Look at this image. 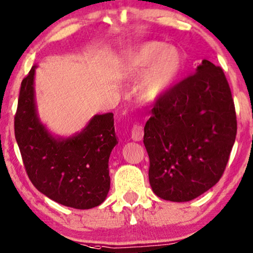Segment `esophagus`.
<instances>
[{"label":"esophagus","mask_w":253,"mask_h":253,"mask_svg":"<svg viewBox=\"0 0 253 253\" xmlns=\"http://www.w3.org/2000/svg\"><path fill=\"white\" fill-rule=\"evenodd\" d=\"M144 136V127L140 123L133 124L131 129V138L133 140H142Z\"/></svg>","instance_id":"34e87169"}]
</instances>
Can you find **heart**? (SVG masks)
I'll return each instance as SVG.
<instances>
[{
  "mask_svg": "<svg viewBox=\"0 0 253 253\" xmlns=\"http://www.w3.org/2000/svg\"><path fill=\"white\" fill-rule=\"evenodd\" d=\"M126 74L142 75L138 84L140 97L155 101L174 84L182 67L181 55L174 47L147 42L127 52L124 59Z\"/></svg>",
  "mask_w": 253,
  "mask_h": 253,
  "instance_id": "heart-1",
  "label": "heart"
}]
</instances>
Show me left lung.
<instances>
[{
  "mask_svg": "<svg viewBox=\"0 0 253 253\" xmlns=\"http://www.w3.org/2000/svg\"><path fill=\"white\" fill-rule=\"evenodd\" d=\"M237 133L224 72L203 60L196 73L157 98L144 127L149 180L159 198L186 202L219 181Z\"/></svg>",
  "mask_w": 253,
  "mask_h": 253,
  "instance_id": "left-lung-1",
  "label": "left lung"
}]
</instances>
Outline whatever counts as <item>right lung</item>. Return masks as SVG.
<instances>
[{
    "label": "right lung",
    "instance_id": "add662e5",
    "mask_svg": "<svg viewBox=\"0 0 253 253\" xmlns=\"http://www.w3.org/2000/svg\"><path fill=\"white\" fill-rule=\"evenodd\" d=\"M35 68L21 84L14 124L26 174L39 192L60 205L94 208L106 200L110 188L108 163L119 143L114 114L96 115L83 132L55 139L36 114Z\"/></svg>",
    "mask_w": 253,
    "mask_h": 253
}]
</instances>
